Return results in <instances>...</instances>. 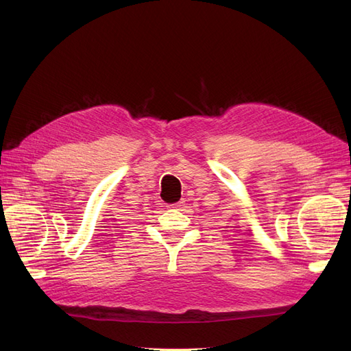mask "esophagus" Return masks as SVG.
Returning <instances> with one entry per match:
<instances>
[{
  "mask_svg": "<svg viewBox=\"0 0 351 351\" xmlns=\"http://www.w3.org/2000/svg\"><path fill=\"white\" fill-rule=\"evenodd\" d=\"M183 206H184V200H180V202H177V204L169 205V208H173V209H182Z\"/></svg>",
  "mask_w": 351,
  "mask_h": 351,
  "instance_id": "34e87169",
  "label": "esophagus"
}]
</instances>
